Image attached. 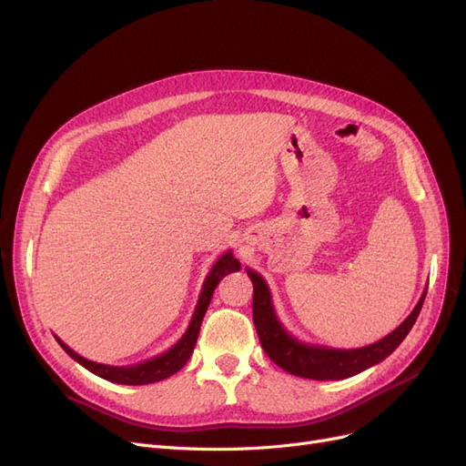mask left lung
<instances>
[{"label":"left lung","instance_id":"obj_1","mask_svg":"<svg viewBox=\"0 0 466 466\" xmlns=\"http://www.w3.org/2000/svg\"><path fill=\"white\" fill-rule=\"evenodd\" d=\"M246 272L253 283V321L262 350L285 372L317 381L346 380L387 359L411 330L427 297L425 287L420 302L415 304L411 313L393 332L378 339L376 344L357 350H334L327 346L306 344V341L289 334L276 313L272 292L268 289L264 278L251 268H246Z\"/></svg>","mask_w":466,"mask_h":466}]
</instances>
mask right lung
Listing matches in <instances>:
<instances>
[{"label":"right lung","mask_w":466,"mask_h":466,"mask_svg":"<svg viewBox=\"0 0 466 466\" xmlns=\"http://www.w3.org/2000/svg\"><path fill=\"white\" fill-rule=\"evenodd\" d=\"M239 268H241V264H239L238 258H234L230 249L217 258V262L211 266V270H209V274H208V278L202 285L198 304H196V309H194V315H192L188 329L185 330V334L181 336V339L177 341L176 346H171L167 351H164L162 355H157L149 360H143L139 364H130V366H109V364H102V362H94V360H88V359L81 357L71 348H67L58 336H55V338H56L58 344L62 346V350L73 360H77L81 366H85L86 370H90L92 374L100 376L107 381L122 383V385H147V383L162 381L169 376H174L176 372H179L183 366L187 364V360L190 359V355L194 351L196 339H198L200 325H202V319H204V315L208 311V306L211 302L215 287L225 276H228L230 272H238Z\"/></svg>","instance_id":"1"}]
</instances>
